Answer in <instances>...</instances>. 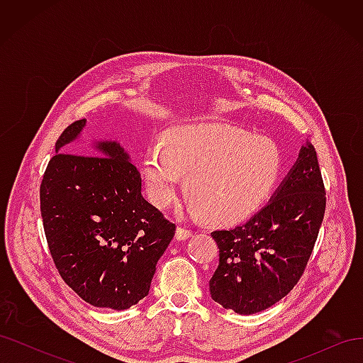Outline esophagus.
I'll return each mask as SVG.
<instances>
[{"mask_svg": "<svg viewBox=\"0 0 363 363\" xmlns=\"http://www.w3.org/2000/svg\"><path fill=\"white\" fill-rule=\"evenodd\" d=\"M191 236H192V230L188 227H179L177 232H175V238H177L179 240H184Z\"/></svg>", "mask_w": 363, "mask_h": 363, "instance_id": "esophagus-1", "label": "esophagus"}]
</instances>
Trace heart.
Here are the masks:
<instances>
[{"mask_svg":"<svg viewBox=\"0 0 363 363\" xmlns=\"http://www.w3.org/2000/svg\"><path fill=\"white\" fill-rule=\"evenodd\" d=\"M283 155L271 138L215 124L172 130L168 144L155 142L144 159L150 199L167 208L183 191L196 215L216 223L244 221L265 204L281 177Z\"/></svg>","mask_w":363,"mask_h":363,"instance_id":"1","label":"heart"}]
</instances>
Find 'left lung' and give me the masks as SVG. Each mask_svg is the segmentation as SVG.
I'll return each mask as SVG.
<instances>
[{
	"label": "left lung",
	"instance_id": "obj_1",
	"mask_svg": "<svg viewBox=\"0 0 363 363\" xmlns=\"http://www.w3.org/2000/svg\"><path fill=\"white\" fill-rule=\"evenodd\" d=\"M316 151L306 144L272 200L245 224L215 230L219 265L208 281L225 309L251 315L286 296L306 269L324 218Z\"/></svg>",
	"mask_w": 363,
	"mask_h": 363
}]
</instances>
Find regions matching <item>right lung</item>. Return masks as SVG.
<instances>
[{
    "label": "right lung",
    "mask_w": 363,
    "mask_h": 363,
    "mask_svg": "<svg viewBox=\"0 0 363 363\" xmlns=\"http://www.w3.org/2000/svg\"><path fill=\"white\" fill-rule=\"evenodd\" d=\"M84 124L65 128L43 174V230L65 283L86 303L124 311L148 295L175 224L144 199L140 174L118 142H98L96 156L65 148Z\"/></svg>",
    "instance_id": "right-lung-1"
}]
</instances>
